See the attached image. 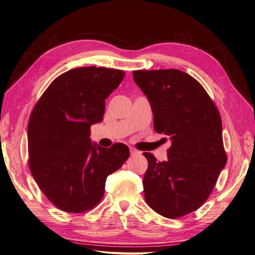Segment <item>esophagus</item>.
Masks as SVG:
<instances>
[{
	"mask_svg": "<svg viewBox=\"0 0 255 255\" xmlns=\"http://www.w3.org/2000/svg\"><path fill=\"white\" fill-rule=\"evenodd\" d=\"M129 153H130V155H132V156H135V155H139L140 151H138V150H136L134 148H130L129 149Z\"/></svg>",
	"mask_w": 255,
	"mask_h": 255,
	"instance_id": "obj_1",
	"label": "esophagus"
}]
</instances>
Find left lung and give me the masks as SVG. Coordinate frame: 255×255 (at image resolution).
Listing matches in <instances>:
<instances>
[{
	"mask_svg": "<svg viewBox=\"0 0 255 255\" xmlns=\"http://www.w3.org/2000/svg\"><path fill=\"white\" fill-rule=\"evenodd\" d=\"M133 78L151 104L155 132L171 140L167 160L143 153L144 199L166 218L183 217L206 201L227 164L220 114L202 85L181 70H137Z\"/></svg>",
	"mask_w": 255,
	"mask_h": 255,
	"instance_id": "left-lung-1",
	"label": "left lung"
}]
</instances>
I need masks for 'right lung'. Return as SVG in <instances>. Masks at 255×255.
Masks as SVG:
<instances>
[{
    "mask_svg": "<svg viewBox=\"0 0 255 255\" xmlns=\"http://www.w3.org/2000/svg\"><path fill=\"white\" fill-rule=\"evenodd\" d=\"M125 71L103 67L69 70L54 80L30 114L28 166L50 201L67 213L94 208L103 198L107 176L125 164L128 146L92 144L90 127L103 120L105 99Z\"/></svg>",
    "mask_w": 255,
    "mask_h": 255,
    "instance_id": "right-lung-1",
    "label": "right lung"
}]
</instances>
